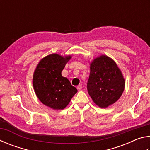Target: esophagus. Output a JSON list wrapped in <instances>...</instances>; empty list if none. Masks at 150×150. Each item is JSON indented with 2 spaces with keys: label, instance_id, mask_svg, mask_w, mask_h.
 I'll list each match as a JSON object with an SVG mask.
<instances>
[{
  "label": "esophagus",
  "instance_id": "34e87169",
  "mask_svg": "<svg viewBox=\"0 0 150 150\" xmlns=\"http://www.w3.org/2000/svg\"><path fill=\"white\" fill-rule=\"evenodd\" d=\"M77 89L78 90H81V89H82V85H79L78 86H77Z\"/></svg>",
  "mask_w": 150,
  "mask_h": 150
}]
</instances>
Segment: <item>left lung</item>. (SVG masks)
Segmentation results:
<instances>
[{"instance_id":"obj_1","label":"left lung","mask_w":150,"mask_h":150,"mask_svg":"<svg viewBox=\"0 0 150 150\" xmlns=\"http://www.w3.org/2000/svg\"><path fill=\"white\" fill-rule=\"evenodd\" d=\"M87 82L88 93L96 105L106 108L118 100L125 83L116 63L106 55L96 58L91 63Z\"/></svg>"}]
</instances>
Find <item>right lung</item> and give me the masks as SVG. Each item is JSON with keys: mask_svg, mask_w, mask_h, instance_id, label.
<instances>
[{"mask_svg": "<svg viewBox=\"0 0 150 150\" xmlns=\"http://www.w3.org/2000/svg\"><path fill=\"white\" fill-rule=\"evenodd\" d=\"M71 56L51 54L40 61L33 77V86L38 98L45 106L62 110L77 92L62 71Z\"/></svg>", "mask_w": 150, "mask_h": 150, "instance_id": "1", "label": "right lung"}]
</instances>
